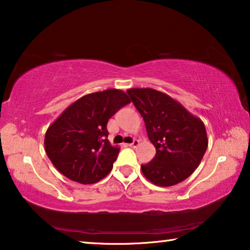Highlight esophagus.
Masks as SVG:
<instances>
[{
  "instance_id": "obj_1",
  "label": "esophagus",
  "mask_w": 250,
  "mask_h": 250,
  "mask_svg": "<svg viewBox=\"0 0 250 250\" xmlns=\"http://www.w3.org/2000/svg\"><path fill=\"white\" fill-rule=\"evenodd\" d=\"M130 147H137L139 146V141L138 140H134L132 143H130V145H128Z\"/></svg>"
}]
</instances>
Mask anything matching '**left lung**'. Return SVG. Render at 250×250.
Wrapping results in <instances>:
<instances>
[{
    "label": "left lung",
    "instance_id": "left-lung-1",
    "mask_svg": "<svg viewBox=\"0 0 250 250\" xmlns=\"http://www.w3.org/2000/svg\"><path fill=\"white\" fill-rule=\"evenodd\" d=\"M145 120L147 137L156 153L141 170L151 183L172 186L192 174L208 146L205 125L179 101L152 88L126 90Z\"/></svg>",
    "mask_w": 250,
    "mask_h": 250
}]
</instances>
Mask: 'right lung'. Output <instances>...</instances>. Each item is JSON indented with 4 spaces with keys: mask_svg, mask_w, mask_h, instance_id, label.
Returning a JSON list of instances; mask_svg holds the SVG:
<instances>
[{
    "mask_svg": "<svg viewBox=\"0 0 250 250\" xmlns=\"http://www.w3.org/2000/svg\"><path fill=\"white\" fill-rule=\"evenodd\" d=\"M130 104L125 91L107 89L76 100L48 126L45 151L69 180L94 184L109 174L120 147L108 140V120Z\"/></svg>",
    "mask_w": 250,
    "mask_h": 250,
    "instance_id": "right-lung-1",
    "label": "right lung"
}]
</instances>
